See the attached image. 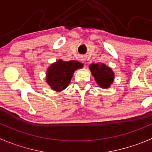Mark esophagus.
Returning a JSON list of instances; mask_svg holds the SVG:
<instances>
[{"instance_id": "34e87169", "label": "esophagus", "mask_w": 152, "mask_h": 152, "mask_svg": "<svg viewBox=\"0 0 152 152\" xmlns=\"http://www.w3.org/2000/svg\"><path fill=\"white\" fill-rule=\"evenodd\" d=\"M86 59L87 58L85 56H81L80 57V60L82 61V62H85V61H86Z\"/></svg>"}]
</instances>
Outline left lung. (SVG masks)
Instances as JSON below:
<instances>
[{
    "instance_id": "obj_1",
    "label": "left lung",
    "mask_w": 152,
    "mask_h": 152,
    "mask_svg": "<svg viewBox=\"0 0 152 152\" xmlns=\"http://www.w3.org/2000/svg\"><path fill=\"white\" fill-rule=\"evenodd\" d=\"M93 76L100 87L107 88L113 82L114 74L110 67L103 64H91L90 65Z\"/></svg>"
}]
</instances>
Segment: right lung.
Instances as JSON below:
<instances>
[{"label":"right lung","instance_id":"add662e5","mask_svg":"<svg viewBox=\"0 0 152 152\" xmlns=\"http://www.w3.org/2000/svg\"><path fill=\"white\" fill-rule=\"evenodd\" d=\"M82 66V63L75 60L69 61L59 60L48 68L47 82L55 91H62L70 82L75 70Z\"/></svg>","mask_w":152,"mask_h":152}]
</instances>
